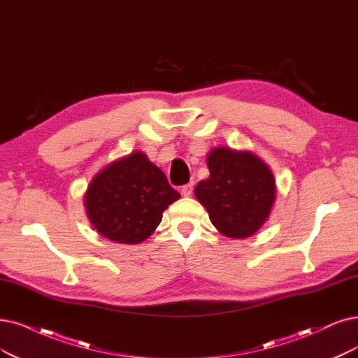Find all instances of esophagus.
<instances>
[{"mask_svg":"<svg viewBox=\"0 0 358 358\" xmlns=\"http://www.w3.org/2000/svg\"><path fill=\"white\" fill-rule=\"evenodd\" d=\"M192 193H193V182H189V184H186V186L181 187V194L184 197L192 196Z\"/></svg>","mask_w":358,"mask_h":358,"instance_id":"obj_1","label":"esophagus"}]
</instances>
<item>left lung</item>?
I'll list each match as a JSON object with an SVG mask.
<instances>
[{
    "label": "left lung",
    "mask_w": 358,
    "mask_h": 358,
    "mask_svg": "<svg viewBox=\"0 0 358 358\" xmlns=\"http://www.w3.org/2000/svg\"><path fill=\"white\" fill-rule=\"evenodd\" d=\"M210 176L194 189L210 222L230 239L254 236L268 220L277 186L270 166L249 150L217 145L206 156Z\"/></svg>",
    "instance_id": "8db88e82"
}]
</instances>
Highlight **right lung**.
I'll return each instance as SVG.
<instances>
[{"label":"right lung","mask_w":358,"mask_h":358,"mask_svg":"<svg viewBox=\"0 0 358 358\" xmlns=\"http://www.w3.org/2000/svg\"><path fill=\"white\" fill-rule=\"evenodd\" d=\"M180 199L164 172L136 150L106 165L84 194L85 214L94 230L116 243L136 245L153 234L164 210Z\"/></svg>","instance_id":"obj_1"}]
</instances>
